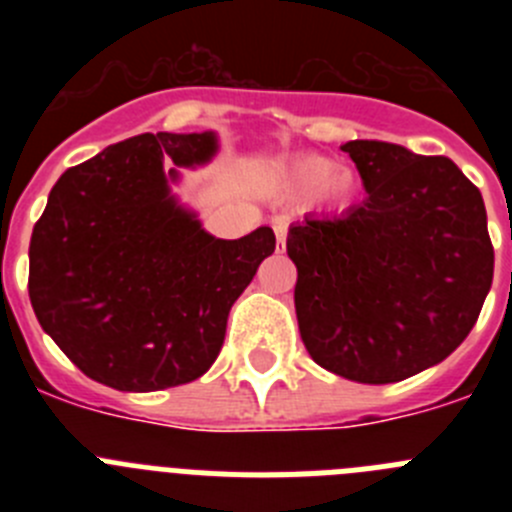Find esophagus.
<instances>
[{"label":"esophagus","mask_w":512,"mask_h":512,"mask_svg":"<svg viewBox=\"0 0 512 512\" xmlns=\"http://www.w3.org/2000/svg\"><path fill=\"white\" fill-rule=\"evenodd\" d=\"M271 228H274V233H277V251L282 253L284 246H287V223H284L282 217H277V220L271 223Z\"/></svg>","instance_id":"obj_1"}]
</instances>
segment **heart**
I'll list each match as a JSON object with an SVG mask.
<instances>
[{"label": "heart", "mask_w": 512, "mask_h": 512, "mask_svg": "<svg viewBox=\"0 0 512 512\" xmlns=\"http://www.w3.org/2000/svg\"><path fill=\"white\" fill-rule=\"evenodd\" d=\"M287 184L302 194L320 192L328 187V192L343 194L351 187V176L338 174L336 161L325 156H302L287 171Z\"/></svg>", "instance_id": "obj_1"}]
</instances>
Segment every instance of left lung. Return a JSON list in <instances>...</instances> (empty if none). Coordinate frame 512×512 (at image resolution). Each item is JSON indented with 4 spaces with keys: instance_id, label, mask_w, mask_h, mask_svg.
<instances>
[{
    "instance_id": "8db88e82",
    "label": "left lung",
    "mask_w": 512,
    "mask_h": 512,
    "mask_svg": "<svg viewBox=\"0 0 512 512\" xmlns=\"http://www.w3.org/2000/svg\"><path fill=\"white\" fill-rule=\"evenodd\" d=\"M366 200L287 235L295 310L315 364L364 384L402 382L469 336L495 269L479 189L446 156L379 140L343 146Z\"/></svg>"
}]
</instances>
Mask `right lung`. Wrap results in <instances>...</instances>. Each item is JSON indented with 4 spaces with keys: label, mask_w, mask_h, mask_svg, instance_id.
Segmentation results:
<instances>
[{
    "label": "right lung",
    "mask_w": 512,
    "mask_h": 512,
    "mask_svg": "<svg viewBox=\"0 0 512 512\" xmlns=\"http://www.w3.org/2000/svg\"><path fill=\"white\" fill-rule=\"evenodd\" d=\"M212 133H143L63 171L30 238V302L81 372L122 392L194 382L233 302L274 253L271 228L212 238L169 197L164 158L202 164Z\"/></svg>",
    "instance_id": "add662e5"
}]
</instances>
